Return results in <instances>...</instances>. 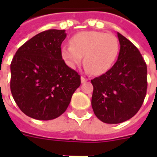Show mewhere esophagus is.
I'll list each match as a JSON object with an SVG mask.
<instances>
[{
	"instance_id": "esophagus-1",
	"label": "esophagus",
	"mask_w": 157,
	"mask_h": 157,
	"mask_svg": "<svg viewBox=\"0 0 157 157\" xmlns=\"http://www.w3.org/2000/svg\"><path fill=\"white\" fill-rule=\"evenodd\" d=\"M89 79L88 78H86V77H84V76H81V81L82 83H84V82H86V81H88Z\"/></svg>"
}]
</instances>
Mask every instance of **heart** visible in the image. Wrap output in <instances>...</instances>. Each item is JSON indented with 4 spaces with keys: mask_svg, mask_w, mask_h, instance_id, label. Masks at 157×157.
Returning a JSON list of instances; mask_svg holds the SVG:
<instances>
[{
    "mask_svg": "<svg viewBox=\"0 0 157 157\" xmlns=\"http://www.w3.org/2000/svg\"><path fill=\"white\" fill-rule=\"evenodd\" d=\"M117 36L97 31H83L70 39V45L61 48V55L70 68H76L84 56L85 68L94 75H103L113 66L119 54Z\"/></svg>",
    "mask_w": 157,
    "mask_h": 157,
    "instance_id": "b5f03b06",
    "label": "heart"
}]
</instances>
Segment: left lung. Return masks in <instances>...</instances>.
Wrapping results in <instances>:
<instances>
[{
	"instance_id": "obj_1",
	"label": "left lung",
	"mask_w": 157,
	"mask_h": 157,
	"mask_svg": "<svg viewBox=\"0 0 157 157\" xmlns=\"http://www.w3.org/2000/svg\"><path fill=\"white\" fill-rule=\"evenodd\" d=\"M119 56L106 73L91 80V105L101 121L119 124L139 112L147 94V64L135 45L121 33Z\"/></svg>"
}]
</instances>
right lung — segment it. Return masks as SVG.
I'll return each mask as SVG.
<instances>
[{
  "instance_id": "obj_1",
  "label": "right lung",
  "mask_w": 157,
  "mask_h": 157,
  "mask_svg": "<svg viewBox=\"0 0 157 157\" xmlns=\"http://www.w3.org/2000/svg\"><path fill=\"white\" fill-rule=\"evenodd\" d=\"M65 30L44 31L19 47L10 64V90L22 112L36 120L61 116L81 86V76L62 58Z\"/></svg>"
}]
</instances>
